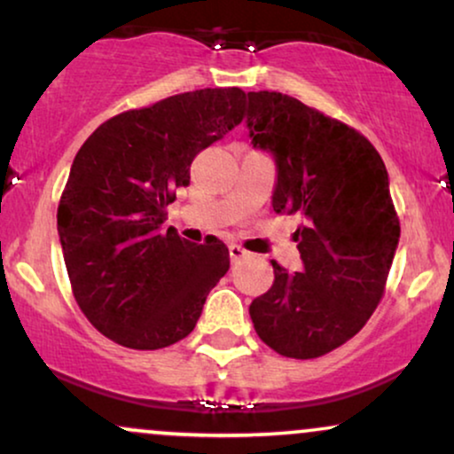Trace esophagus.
Here are the masks:
<instances>
[{
    "mask_svg": "<svg viewBox=\"0 0 454 454\" xmlns=\"http://www.w3.org/2000/svg\"><path fill=\"white\" fill-rule=\"evenodd\" d=\"M228 252H231V258L232 262H239V260H243L245 256H247V252L241 247V245H228Z\"/></svg>",
    "mask_w": 454,
    "mask_h": 454,
    "instance_id": "1",
    "label": "esophagus"
}]
</instances>
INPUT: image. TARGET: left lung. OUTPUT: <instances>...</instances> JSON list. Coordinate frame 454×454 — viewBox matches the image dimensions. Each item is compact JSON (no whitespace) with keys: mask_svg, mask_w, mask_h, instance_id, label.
<instances>
[{"mask_svg":"<svg viewBox=\"0 0 454 454\" xmlns=\"http://www.w3.org/2000/svg\"><path fill=\"white\" fill-rule=\"evenodd\" d=\"M247 129L278 166L275 213L303 217V270L273 262L249 316L281 356L317 358L352 340L384 294L401 232L387 166L361 132L279 91L247 93Z\"/></svg>","mask_w":454,"mask_h":454,"instance_id":"8db88e82","label":"left lung"}]
</instances>
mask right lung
Instances as JSON below:
<instances>
[{"label": "right lung", "instance_id": "right-lung-1", "mask_svg": "<svg viewBox=\"0 0 454 454\" xmlns=\"http://www.w3.org/2000/svg\"><path fill=\"white\" fill-rule=\"evenodd\" d=\"M243 104L239 87L179 93L108 119L78 149L57 232L78 307L119 346L184 340L231 267L220 239L190 243L164 220L192 161L241 123Z\"/></svg>", "mask_w": 454, "mask_h": 454}]
</instances>
